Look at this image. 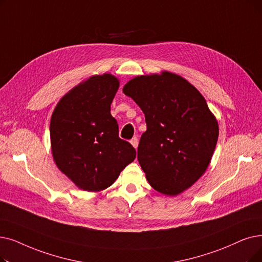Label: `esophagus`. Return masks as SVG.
<instances>
[{
  "mask_svg": "<svg viewBox=\"0 0 262 262\" xmlns=\"http://www.w3.org/2000/svg\"><path fill=\"white\" fill-rule=\"evenodd\" d=\"M130 143L133 144V146L135 147V149H137V146H138V138H137V137H134V138L130 140Z\"/></svg>",
  "mask_w": 262,
  "mask_h": 262,
  "instance_id": "34e87169",
  "label": "esophagus"
}]
</instances>
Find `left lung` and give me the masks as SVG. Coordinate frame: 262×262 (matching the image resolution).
<instances>
[{
	"mask_svg": "<svg viewBox=\"0 0 262 262\" xmlns=\"http://www.w3.org/2000/svg\"><path fill=\"white\" fill-rule=\"evenodd\" d=\"M123 92L144 113L138 162L150 185L167 196L190 187L207 170L219 139V124L206 99L184 78L168 72L136 77Z\"/></svg>",
	"mask_w": 262,
	"mask_h": 262,
	"instance_id": "1",
	"label": "left lung"
}]
</instances>
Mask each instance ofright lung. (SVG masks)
<instances>
[{"instance_id":"add662e5","label":"right lung","mask_w":262,"mask_h":262,"mask_svg":"<svg viewBox=\"0 0 262 262\" xmlns=\"http://www.w3.org/2000/svg\"><path fill=\"white\" fill-rule=\"evenodd\" d=\"M119 84L110 74L91 77L71 90L52 113L54 162L79 188L88 191L112 185L136 157L133 145L119 137L118 122L110 113Z\"/></svg>"}]
</instances>
